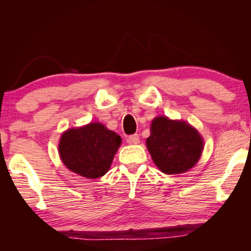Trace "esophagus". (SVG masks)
Segmentation results:
<instances>
[{
	"label": "esophagus",
	"instance_id": "1",
	"mask_svg": "<svg viewBox=\"0 0 251 251\" xmlns=\"http://www.w3.org/2000/svg\"><path fill=\"white\" fill-rule=\"evenodd\" d=\"M127 143H129V144H138L139 143V135L138 134L130 135L129 137L127 138Z\"/></svg>",
	"mask_w": 251,
	"mask_h": 251
}]
</instances>
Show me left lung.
Masks as SVG:
<instances>
[{
	"instance_id": "1",
	"label": "left lung",
	"mask_w": 251,
	"mask_h": 251,
	"mask_svg": "<svg viewBox=\"0 0 251 251\" xmlns=\"http://www.w3.org/2000/svg\"><path fill=\"white\" fill-rule=\"evenodd\" d=\"M147 150L161 172L167 175L181 174L197 164L203 150V141L196 128L184 121L166 116L155 117Z\"/></svg>"
}]
</instances>
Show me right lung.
<instances>
[{
	"instance_id": "obj_1",
	"label": "right lung",
	"mask_w": 251,
	"mask_h": 251,
	"mask_svg": "<svg viewBox=\"0 0 251 251\" xmlns=\"http://www.w3.org/2000/svg\"><path fill=\"white\" fill-rule=\"evenodd\" d=\"M122 138L100 123H90L62 134L58 152L65 166L79 176L96 179L112 165Z\"/></svg>"
}]
</instances>
